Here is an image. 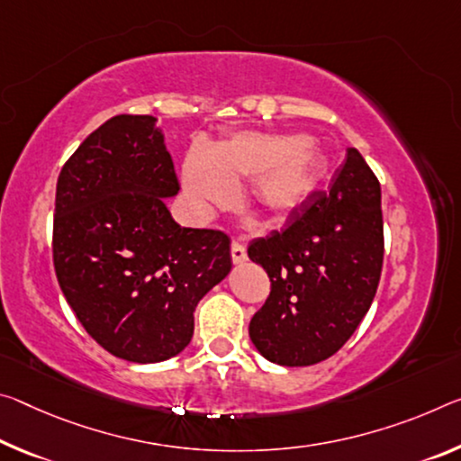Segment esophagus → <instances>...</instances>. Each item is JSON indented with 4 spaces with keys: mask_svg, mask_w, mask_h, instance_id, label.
Wrapping results in <instances>:
<instances>
[{
    "mask_svg": "<svg viewBox=\"0 0 461 461\" xmlns=\"http://www.w3.org/2000/svg\"><path fill=\"white\" fill-rule=\"evenodd\" d=\"M246 258H248V254H246L244 244L238 242V240H233V242H231V260L238 265V262H244Z\"/></svg>",
    "mask_w": 461,
    "mask_h": 461,
    "instance_id": "1",
    "label": "esophagus"
}]
</instances>
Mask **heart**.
Returning <instances> with one entry per match:
<instances>
[{
  "instance_id": "b5f03b06",
  "label": "heart",
  "mask_w": 461,
  "mask_h": 461,
  "mask_svg": "<svg viewBox=\"0 0 461 461\" xmlns=\"http://www.w3.org/2000/svg\"><path fill=\"white\" fill-rule=\"evenodd\" d=\"M322 172V153L305 135L240 133L213 151L188 153L182 167L186 196L199 215L228 207L238 180L252 182V203L268 221L294 217L310 201Z\"/></svg>"
}]
</instances>
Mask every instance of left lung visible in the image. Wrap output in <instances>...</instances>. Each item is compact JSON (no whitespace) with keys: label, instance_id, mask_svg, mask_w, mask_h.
<instances>
[{"label":"left lung","instance_id":"1","mask_svg":"<svg viewBox=\"0 0 461 461\" xmlns=\"http://www.w3.org/2000/svg\"><path fill=\"white\" fill-rule=\"evenodd\" d=\"M248 257L270 279L248 328L260 355L285 367L332 357L369 312L384 265L382 188L361 153L348 148L330 188L250 242Z\"/></svg>","mask_w":461,"mask_h":461}]
</instances>
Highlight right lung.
I'll return each instance as SVG.
<instances>
[{
	"instance_id": "1",
	"label": "right lung",
	"mask_w": 461,
	"mask_h": 461,
	"mask_svg": "<svg viewBox=\"0 0 461 461\" xmlns=\"http://www.w3.org/2000/svg\"><path fill=\"white\" fill-rule=\"evenodd\" d=\"M178 191L149 114L108 119L57 180V281L86 332L119 359L178 355L193 339L196 303L231 268L228 233L174 221L164 199Z\"/></svg>"
}]
</instances>
